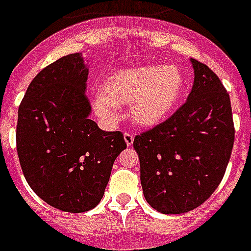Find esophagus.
<instances>
[{"instance_id": "obj_1", "label": "esophagus", "mask_w": 251, "mask_h": 251, "mask_svg": "<svg viewBox=\"0 0 251 251\" xmlns=\"http://www.w3.org/2000/svg\"><path fill=\"white\" fill-rule=\"evenodd\" d=\"M134 139H135L134 134H131V132H126V134H124V140H126L127 146L132 145V143H134Z\"/></svg>"}]
</instances>
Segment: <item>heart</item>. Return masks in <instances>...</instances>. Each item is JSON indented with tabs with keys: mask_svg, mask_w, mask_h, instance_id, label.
<instances>
[{
	"mask_svg": "<svg viewBox=\"0 0 251 251\" xmlns=\"http://www.w3.org/2000/svg\"><path fill=\"white\" fill-rule=\"evenodd\" d=\"M185 86L181 69L174 65H145L112 73L102 92L93 99L94 109L104 120L119 117L120 105H129L136 126L152 127L174 111Z\"/></svg>",
	"mask_w": 251,
	"mask_h": 251,
	"instance_id": "obj_1",
	"label": "heart"
}]
</instances>
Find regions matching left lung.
I'll use <instances>...</instances> for the list:
<instances>
[{"label": "left lung", "instance_id": "obj_1", "mask_svg": "<svg viewBox=\"0 0 251 251\" xmlns=\"http://www.w3.org/2000/svg\"><path fill=\"white\" fill-rule=\"evenodd\" d=\"M191 62L195 81L185 102L134 139L146 200L168 215L192 211L209 199L225 176L235 136L223 83L207 65Z\"/></svg>", "mask_w": 251, "mask_h": 251}]
</instances>
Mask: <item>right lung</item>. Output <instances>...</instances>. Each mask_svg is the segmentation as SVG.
I'll list each match as a JSON object with an SVG mask.
<instances>
[{
    "label": "right lung",
    "mask_w": 251,
    "mask_h": 251,
    "mask_svg": "<svg viewBox=\"0 0 251 251\" xmlns=\"http://www.w3.org/2000/svg\"><path fill=\"white\" fill-rule=\"evenodd\" d=\"M88 67L81 52L62 56L32 79L19 106L16 145L28 185L51 207L86 212L102 199L127 145L89 119Z\"/></svg>",
    "instance_id": "add662e5"
}]
</instances>
